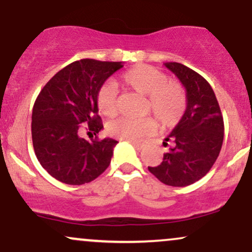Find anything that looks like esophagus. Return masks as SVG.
Masks as SVG:
<instances>
[{
    "mask_svg": "<svg viewBox=\"0 0 252 252\" xmlns=\"http://www.w3.org/2000/svg\"><path fill=\"white\" fill-rule=\"evenodd\" d=\"M130 143H131L132 146H134L135 148L137 149V150L143 149L144 146H146V143H143V142H136V141H130Z\"/></svg>",
    "mask_w": 252,
    "mask_h": 252,
    "instance_id": "obj_1",
    "label": "esophagus"
}]
</instances>
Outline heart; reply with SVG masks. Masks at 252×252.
I'll return each mask as SVG.
<instances>
[{
  "mask_svg": "<svg viewBox=\"0 0 252 252\" xmlns=\"http://www.w3.org/2000/svg\"><path fill=\"white\" fill-rule=\"evenodd\" d=\"M122 82L138 94L148 96V108L166 126H175L186 110V94L179 83L170 82L162 71L148 65H137L122 74ZM98 110L105 116L117 112V89L112 83H106L97 91ZM156 128L153 117H121L108 124L111 136L126 141L140 140Z\"/></svg>",
  "mask_w": 252,
  "mask_h": 252,
  "instance_id": "heart-1",
  "label": "heart"
}]
</instances>
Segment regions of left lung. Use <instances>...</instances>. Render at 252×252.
<instances>
[{
    "mask_svg": "<svg viewBox=\"0 0 252 252\" xmlns=\"http://www.w3.org/2000/svg\"><path fill=\"white\" fill-rule=\"evenodd\" d=\"M186 90V110L163 146L172 143L158 166L149 172L164 185L185 187L209 173L220 153L224 121L207 80L180 63H164Z\"/></svg>",
    "mask_w": 252,
    "mask_h": 252,
    "instance_id": "left-lung-1",
    "label": "left lung"
}]
</instances>
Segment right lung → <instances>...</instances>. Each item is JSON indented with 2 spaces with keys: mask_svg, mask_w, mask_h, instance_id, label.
<instances>
[{
  "mask_svg": "<svg viewBox=\"0 0 252 252\" xmlns=\"http://www.w3.org/2000/svg\"><path fill=\"white\" fill-rule=\"evenodd\" d=\"M121 62L78 60L63 67L40 91L32 114V140L41 166L57 180L83 185L98 178L109 167L114 138L82 137V130L96 136L103 129L98 116L97 91Z\"/></svg>",
  "mask_w": 252,
  "mask_h": 252,
  "instance_id": "obj_1",
  "label": "right lung"
}]
</instances>
